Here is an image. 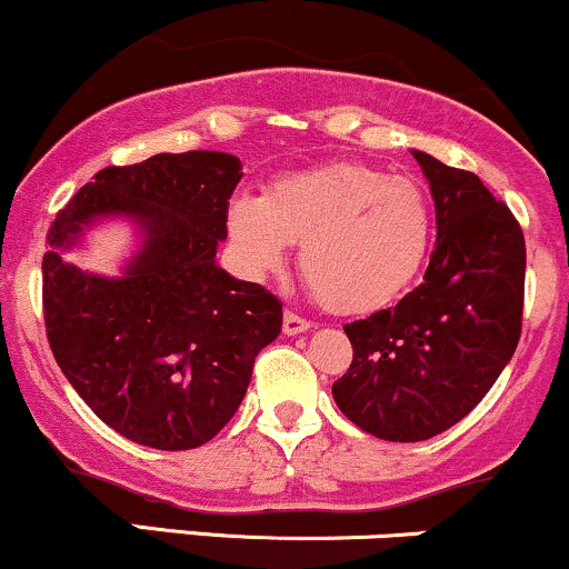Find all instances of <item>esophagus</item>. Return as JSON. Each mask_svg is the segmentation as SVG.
<instances>
[{"label":"esophagus","instance_id":"34e87169","mask_svg":"<svg viewBox=\"0 0 569 569\" xmlns=\"http://www.w3.org/2000/svg\"><path fill=\"white\" fill-rule=\"evenodd\" d=\"M305 331H310V321L302 316H297V312H286L283 316V335L289 337H297V335H305Z\"/></svg>","mask_w":569,"mask_h":569}]
</instances>
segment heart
<instances>
[{
  "mask_svg": "<svg viewBox=\"0 0 569 569\" xmlns=\"http://www.w3.org/2000/svg\"><path fill=\"white\" fill-rule=\"evenodd\" d=\"M238 264L278 270L302 240L299 267L337 312H371L407 291L428 257L433 217L420 187L363 162L278 176L264 194L240 192L227 211Z\"/></svg>",
  "mask_w": 569,
  "mask_h": 569,
  "instance_id": "b5f03b06",
  "label": "heart"
}]
</instances>
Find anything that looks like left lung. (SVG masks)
<instances>
[{
	"mask_svg": "<svg viewBox=\"0 0 569 569\" xmlns=\"http://www.w3.org/2000/svg\"><path fill=\"white\" fill-rule=\"evenodd\" d=\"M436 206L422 283L390 310L345 326L339 411L385 441H426L489 393L521 335L527 248L519 221L476 173L411 149Z\"/></svg>",
	"mask_w": 569,
	"mask_h": 569,
	"instance_id": "1",
	"label": "left lung"
}]
</instances>
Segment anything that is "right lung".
<instances>
[{
    "label": "right lung",
    "mask_w": 569,
    "mask_h": 569,
    "mask_svg": "<svg viewBox=\"0 0 569 569\" xmlns=\"http://www.w3.org/2000/svg\"><path fill=\"white\" fill-rule=\"evenodd\" d=\"M243 166L227 152L152 154L103 168L58 213L42 259L50 350L71 388L126 439L166 452L211 441L243 401L283 307L217 264ZM109 218L140 234L120 277L62 253Z\"/></svg>",
    "instance_id": "1"
}]
</instances>
